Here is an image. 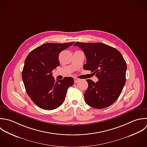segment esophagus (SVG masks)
I'll return each mask as SVG.
<instances>
[{
  "mask_svg": "<svg viewBox=\"0 0 147 147\" xmlns=\"http://www.w3.org/2000/svg\"><path fill=\"white\" fill-rule=\"evenodd\" d=\"M74 82L75 83H77V82H78L79 81V79H78L77 78H74Z\"/></svg>",
  "mask_w": 147,
  "mask_h": 147,
  "instance_id": "34e87169",
  "label": "esophagus"
}]
</instances>
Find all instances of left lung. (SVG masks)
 Listing matches in <instances>:
<instances>
[{
	"label": "left lung",
	"instance_id": "8db88e82",
	"mask_svg": "<svg viewBox=\"0 0 147 147\" xmlns=\"http://www.w3.org/2000/svg\"><path fill=\"white\" fill-rule=\"evenodd\" d=\"M87 59L84 65L98 79L96 82L86 80L88 88L84 94L89 106L103 109L112 105L120 96L126 81L127 63L116 49L102 43L77 42Z\"/></svg>",
	"mask_w": 147,
	"mask_h": 147
}]
</instances>
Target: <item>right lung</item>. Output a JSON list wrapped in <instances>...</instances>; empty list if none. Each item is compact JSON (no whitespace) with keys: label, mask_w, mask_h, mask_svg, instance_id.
<instances>
[{"label":"right lung","mask_w":147,"mask_h":147,"mask_svg":"<svg viewBox=\"0 0 147 147\" xmlns=\"http://www.w3.org/2000/svg\"><path fill=\"white\" fill-rule=\"evenodd\" d=\"M74 42L47 43L32 50L27 56L22 73L28 96L38 107L53 110L65 101L67 89L73 85L74 79L65 77L55 80L53 70L60 65V53Z\"/></svg>","instance_id":"obj_1"}]
</instances>
